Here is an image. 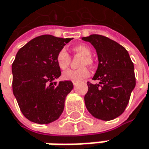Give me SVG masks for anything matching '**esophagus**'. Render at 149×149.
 Masks as SVG:
<instances>
[{
    "label": "esophagus",
    "mask_w": 149,
    "mask_h": 149,
    "mask_svg": "<svg viewBox=\"0 0 149 149\" xmlns=\"http://www.w3.org/2000/svg\"><path fill=\"white\" fill-rule=\"evenodd\" d=\"M72 82H73V85H74V86H75V85L77 84V81H73Z\"/></svg>",
    "instance_id": "esophagus-1"
}]
</instances>
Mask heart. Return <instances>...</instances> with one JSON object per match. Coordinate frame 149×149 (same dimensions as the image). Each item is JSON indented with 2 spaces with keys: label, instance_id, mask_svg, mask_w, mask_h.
<instances>
[{
  "label": "heart",
  "instance_id": "obj_1",
  "mask_svg": "<svg viewBox=\"0 0 149 149\" xmlns=\"http://www.w3.org/2000/svg\"><path fill=\"white\" fill-rule=\"evenodd\" d=\"M72 49L76 55L82 56V57L81 58L80 63H79V65L81 67L77 69L66 70L65 72L63 73L62 78L64 81H81L84 78L88 77L90 74L89 69L85 65H92L93 63V59L91 56L92 50L87 45H83V44L77 45L74 46ZM56 60L57 65L62 70L68 68L70 64V62H71L70 56L68 55V51L65 49H62L61 50L58 51Z\"/></svg>",
  "mask_w": 149,
  "mask_h": 149
}]
</instances>
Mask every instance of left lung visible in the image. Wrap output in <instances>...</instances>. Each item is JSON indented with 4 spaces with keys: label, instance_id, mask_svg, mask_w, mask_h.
<instances>
[{
    "label": "left lung",
    "instance_id": "obj_1",
    "mask_svg": "<svg viewBox=\"0 0 149 149\" xmlns=\"http://www.w3.org/2000/svg\"><path fill=\"white\" fill-rule=\"evenodd\" d=\"M82 39L93 45L99 58L93 80L100 83L87 81L86 107L96 118L112 120L124 111L136 86L134 64L126 49L107 37L93 34Z\"/></svg>",
    "mask_w": 149,
    "mask_h": 149
}]
</instances>
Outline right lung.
I'll use <instances>...</instances> for the list:
<instances>
[{"label":"right lung","mask_w":149,"mask_h":149,"mask_svg":"<svg viewBox=\"0 0 149 149\" xmlns=\"http://www.w3.org/2000/svg\"><path fill=\"white\" fill-rule=\"evenodd\" d=\"M71 38L42 35L20 48L12 64L13 92L22 114L28 120L49 123L64 109L72 81L53 82L61 75L56 55Z\"/></svg>","instance_id":"add662e5"}]
</instances>
